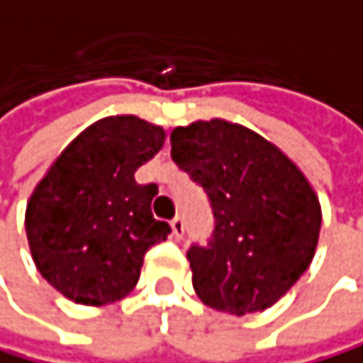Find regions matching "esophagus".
Masks as SVG:
<instances>
[{"label": "esophagus", "mask_w": 363, "mask_h": 363, "mask_svg": "<svg viewBox=\"0 0 363 363\" xmlns=\"http://www.w3.org/2000/svg\"><path fill=\"white\" fill-rule=\"evenodd\" d=\"M172 234H174V238H180L185 234V223H183V218H174L172 220Z\"/></svg>", "instance_id": "34e87169"}]
</instances>
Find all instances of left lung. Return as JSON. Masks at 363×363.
Here are the masks:
<instances>
[{"instance_id":"8db88e82","label":"left lung","mask_w":363,"mask_h":363,"mask_svg":"<svg viewBox=\"0 0 363 363\" xmlns=\"http://www.w3.org/2000/svg\"><path fill=\"white\" fill-rule=\"evenodd\" d=\"M172 158L207 191L216 228L187 252L199 299L220 313L274 306L313 263L321 205L274 143L223 118L172 131Z\"/></svg>"}]
</instances>
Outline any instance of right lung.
Masks as SVG:
<instances>
[{"instance_id": "obj_1", "label": "right lung", "mask_w": 363, "mask_h": 363, "mask_svg": "<svg viewBox=\"0 0 363 363\" xmlns=\"http://www.w3.org/2000/svg\"><path fill=\"white\" fill-rule=\"evenodd\" d=\"M167 131L138 116L93 122L67 145L26 205V238L40 274L73 303L125 299L151 245L172 228L151 214L158 187L138 185Z\"/></svg>"}]
</instances>
